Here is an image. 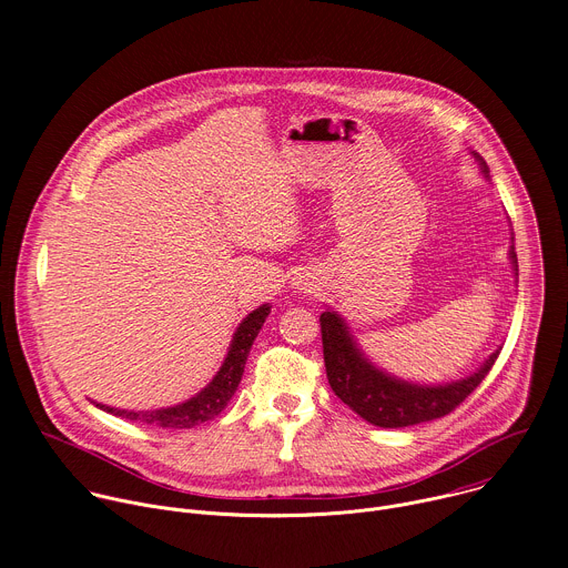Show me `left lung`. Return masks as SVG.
<instances>
[{
    "label": "left lung",
    "mask_w": 568,
    "mask_h": 568,
    "mask_svg": "<svg viewBox=\"0 0 568 568\" xmlns=\"http://www.w3.org/2000/svg\"><path fill=\"white\" fill-rule=\"evenodd\" d=\"M471 154L478 161L480 173L490 178V169L483 161V156L478 152ZM510 263L517 274L515 245H510ZM318 321L323 339V362H326L328 382L335 395L366 423L384 429L412 427L447 416L485 379L501 353V348H497L476 373L463 379L438 386L414 384L407 379H397L373 366V362H368L366 355L359 351L346 321L337 312L326 310Z\"/></svg>",
    "instance_id": "8db88e82"
}]
</instances>
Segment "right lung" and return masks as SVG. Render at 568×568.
<instances>
[{
  "label": "right lung",
  "instance_id": "add662e5",
  "mask_svg": "<svg viewBox=\"0 0 568 568\" xmlns=\"http://www.w3.org/2000/svg\"><path fill=\"white\" fill-rule=\"evenodd\" d=\"M270 314V305H261L256 307L252 314H247L242 318V323L237 326L229 353L220 366V371L215 373V377L191 399L175 404V407H166V409H152V412H128V409H114L108 407V404H97L99 409L114 414L119 418L125 420H139L145 425H154V427H164V429H191L195 425H202L206 420H213L226 404L233 397L242 373H245V362L250 357L252 344L258 337L263 323Z\"/></svg>",
  "mask_w": 568,
  "mask_h": 568
}]
</instances>
